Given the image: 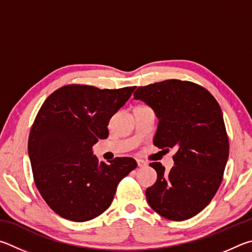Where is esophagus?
I'll use <instances>...</instances> for the list:
<instances>
[{
	"label": "esophagus",
	"mask_w": 252,
	"mask_h": 252,
	"mask_svg": "<svg viewBox=\"0 0 252 252\" xmlns=\"http://www.w3.org/2000/svg\"><path fill=\"white\" fill-rule=\"evenodd\" d=\"M137 165H138V167H145L147 164H146V161H144L143 159H137Z\"/></svg>",
	"instance_id": "obj_1"
}]
</instances>
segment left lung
Instances as JSON below:
<instances>
[{
    "label": "left lung",
    "instance_id": "left-lung-1",
    "mask_svg": "<svg viewBox=\"0 0 252 252\" xmlns=\"http://www.w3.org/2000/svg\"><path fill=\"white\" fill-rule=\"evenodd\" d=\"M134 99L158 118L154 145L177 151L169 173L160 162L151 164L157 180L146 190L148 204L166 219L191 218L213 199L226 168L229 140L221 108L206 88L178 79L138 87Z\"/></svg>",
    "mask_w": 252,
    "mask_h": 252
}]
</instances>
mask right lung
<instances>
[{
  "label": "right lung",
  "instance_id": "1",
  "mask_svg": "<svg viewBox=\"0 0 252 252\" xmlns=\"http://www.w3.org/2000/svg\"><path fill=\"white\" fill-rule=\"evenodd\" d=\"M135 88L66 85L39 108L30 133L29 156L39 193L61 217L82 222L103 214L119 182L137 166L130 157L105 164L93 154L94 144L108 137L109 119Z\"/></svg>",
  "mask_w": 252,
  "mask_h": 252
}]
</instances>
